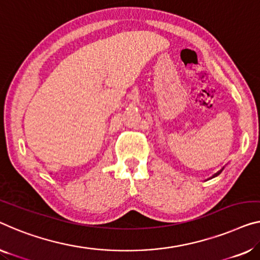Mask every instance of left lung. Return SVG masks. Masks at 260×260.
Here are the masks:
<instances>
[{
    "mask_svg": "<svg viewBox=\"0 0 260 260\" xmlns=\"http://www.w3.org/2000/svg\"><path fill=\"white\" fill-rule=\"evenodd\" d=\"M223 169H224V168H222V169H220V170H219V172H217V173L215 174V175H214V176H212V177H216L217 175H219V174H220V173H222V170H223Z\"/></svg>",
    "mask_w": 260,
    "mask_h": 260,
    "instance_id": "1",
    "label": "left lung"
}]
</instances>
